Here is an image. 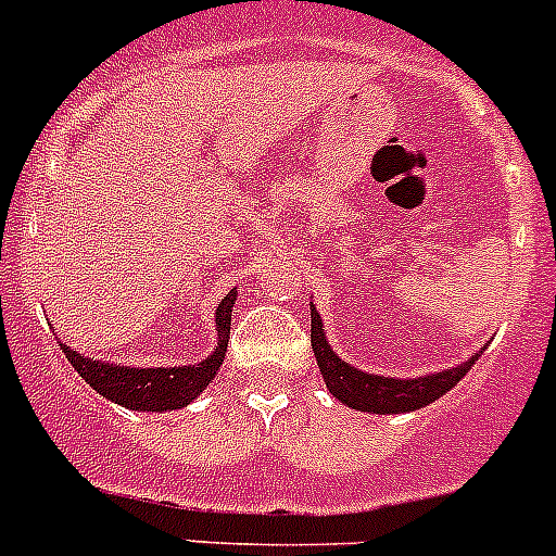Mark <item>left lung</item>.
<instances>
[{
  "instance_id": "1",
  "label": "left lung",
  "mask_w": 556,
  "mask_h": 556,
  "mask_svg": "<svg viewBox=\"0 0 556 556\" xmlns=\"http://www.w3.org/2000/svg\"><path fill=\"white\" fill-rule=\"evenodd\" d=\"M312 306V350L317 357V366L323 371L325 387L330 395L339 397L344 406L357 408V412H371V414H403V412H417V408L430 406L439 401L441 395L452 390L465 374L470 371L481 352H473L459 366L446 368V371L425 374V377L414 379H397V377H379V374H368L363 368H355L352 363L341 361L328 344L325 336L323 319L319 312Z\"/></svg>"
}]
</instances>
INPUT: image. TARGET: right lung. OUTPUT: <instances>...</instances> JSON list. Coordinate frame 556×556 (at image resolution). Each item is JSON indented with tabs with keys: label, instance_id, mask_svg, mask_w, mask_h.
<instances>
[{
	"label": "right lung",
	"instance_id": "1",
	"mask_svg": "<svg viewBox=\"0 0 556 556\" xmlns=\"http://www.w3.org/2000/svg\"><path fill=\"white\" fill-rule=\"evenodd\" d=\"M237 301V290L226 295L215 309L217 346L212 355L193 366H161V368H134L110 361H93L80 355L72 346L61 344L66 361L106 401L126 406L131 412H174L193 403L206 384L217 377L226 361L228 336H231V309Z\"/></svg>",
	"mask_w": 556,
	"mask_h": 556
}]
</instances>
